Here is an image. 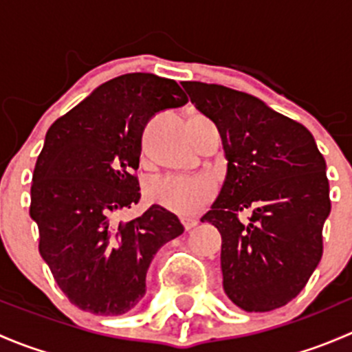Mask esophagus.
Listing matches in <instances>:
<instances>
[{
	"mask_svg": "<svg viewBox=\"0 0 352 352\" xmlns=\"http://www.w3.org/2000/svg\"><path fill=\"white\" fill-rule=\"evenodd\" d=\"M180 223H182L184 225V228L187 230V232H189V230H192L194 226H197V219L196 218H180Z\"/></svg>",
	"mask_w": 352,
	"mask_h": 352,
	"instance_id": "obj_1",
	"label": "esophagus"
}]
</instances>
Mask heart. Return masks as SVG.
<instances>
[{"label":"heart","mask_w":352,"mask_h":352,"mask_svg":"<svg viewBox=\"0 0 352 352\" xmlns=\"http://www.w3.org/2000/svg\"><path fill=\"white\" fill-rule=\"evenodd\" d=\"M146 196L160 208L175 214H194L212 196L211 182L187 177H158L151 180Z\"/></svg>","instance_id":"obj_1"}]
</instances>
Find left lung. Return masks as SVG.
I'll list each match as a JSON object with an SVG mask.
<instances>
[{"mask_svg":"<svg viewBox=\"0 0 352 352\" xmlns=\"http://www.w3.org/2000/svg\"><path fill=\"white\" fill-rule=\"evenodd\" d=\"M190 102L218 127L225 182L201 218L221 233L226 296L245 311H271L300 294L322 258L330 212L325 160L296 120L257 97L186 81ZM252 207L247 223L238 211Z\"/></svg>","mask_w":352,"mask_h":352,"instance_id":"left-lung-1","label":"left lung"}]
</instances>
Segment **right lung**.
<instances>
[{"mask_svg":"<svg viewBox=\"0 0 352 352\" xmlns=\"http://www.w3.org/2000/svg\"><path fill=\"white\" fill-rule=\"evenodd\" d=\"M189 102L177 81L129 73L105 81L45 134L30 189L38 252L67 300L95 315H122L146 293L156 252L184 233L175 214L138 204L141 138L148 120Z\"/></svg>","mask_w":352,"mask_h":352,"instance_id":"right-lung-1","label":"right lung"}]
</instances>
